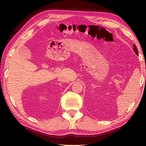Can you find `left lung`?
<instances>
[{"mask_svg":"<svg viewBox=\"0 0 146 146\" xmlns=\"http://www.w3.org/2000/svg\"><path fill=\"white\" fill-rule=\"evenodd\" d=\"M133 50H134L135 53L137 54V55H138V50H137V46L135 45H134V48H133Z\"/></svg>","mask_w":146,"mask_h":146,"instance_id":"8db88e82","label":"left lung"}]
</instances>
